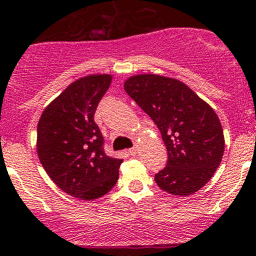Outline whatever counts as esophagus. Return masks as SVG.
Wrapping results in <instances>:
<instances>
[{
    "instance_id": "1",
    "label": "esophagus",
    "mask_w": 256,
    "mask_h": 256,
    "mask_svg": "<svg viewBox=\"0 0 256 256\" xmlns=\"http://www.w3.org/2000/svg\"><path fill=\"white\" fill-rule=\"evenodd\" d=\"M128 154H130L131 156H135V154H138V147H131V148H128Z\"/></svg>"
}]
</instances>
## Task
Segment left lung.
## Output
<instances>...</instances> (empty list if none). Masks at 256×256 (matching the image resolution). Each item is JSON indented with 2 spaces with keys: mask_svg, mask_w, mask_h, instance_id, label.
Here are the masks:
<instances>
[{
  "mask_svg": "<svg viewBox=\"0 0 256 256\" xmlns=\"http://www.w3.org/2000/svg\"><path fill=\"white\" fill-rule=\"evenodd\" d=\"M124 88L154 120L166 144L168 160L154 174L157 186L174 196L200 190L223 158V128L216 112L174 78L138 74L126 80Z\"/></svg>",
  "mask_w": 256,
  "mask_h": 256,
  "instance_id": "1",
  "label": "left lung"
}]
</instances>
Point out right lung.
Masks as SVG:
<instances>
[{
	"label": "right lung",
	"instance_id": "1",
	"mask_svg": "<svg viewBox=\"0 0 256 256\" xmlns=\"http://www.w3.org/2000/svg\"><path fill=\"white\" fill-rule=\"evenodd\" d=\"M112 79L110 74H94L72 82L46 108L37 126L43 168L63 192L84 200L106 194L122 164L105 154L104 138L94 121Z\"/></svg>",
	"mask_w": 256,
	"mask_h": 256
}]
</instances>
